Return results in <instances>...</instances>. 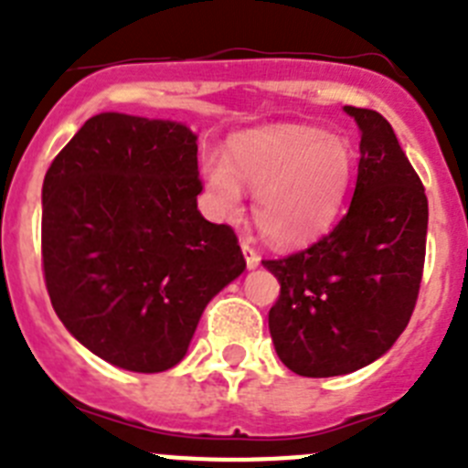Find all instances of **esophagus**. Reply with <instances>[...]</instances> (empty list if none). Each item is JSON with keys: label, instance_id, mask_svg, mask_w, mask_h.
Returning <instances> with one entry per match:
<instances>
[{"label": "esophagus", "instance_id": "34e87169", "mask_svg": "<svg viewBox=\"0 0 468 468\" xmlns=\"http://www.w3.org/2000/svg\"><path fill=\"white\" fill-rule=\"evenodd\" d=\"M241 250H243V258H246V267H248V270H255V267H258V264H260V255L255 253V248L250 246V243H248V241H243L241 243Z\"/></svg>", "mask_w": 468, "mask_h": 468}]
</instances>
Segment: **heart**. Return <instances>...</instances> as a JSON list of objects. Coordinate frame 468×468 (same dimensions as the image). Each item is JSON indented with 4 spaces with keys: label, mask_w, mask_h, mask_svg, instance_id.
I'll return each mask as SVG.
<instances>
[{
    "label": "heart",
    "mask_w": 468,
    "mask_h": 468,
    "mask_svg": "<svg viewBox=\"0 0 468 468\" xmlns=\"http://www.w3.org/2000/svg\"><path fill=\"white\" fill-rule=\"evenodd\" d=\"M201 173L220 218H237L241 187L255 189L260 234L276 246H302L337 220L356 176V154L349 140L324 128L276 123L237 133L225 156H206Z\"/></svg>",
    "instance_id": "1"
}]
</instances>
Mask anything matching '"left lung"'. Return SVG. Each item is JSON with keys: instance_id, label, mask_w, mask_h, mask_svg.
I'll list each match as a JSON object with an SVG mask.
<instances>
[{"instance_id": "left-lung-1", "label": "left lung", "mask_w": 468, "mask_h": 468, "mask_svg": "<svg viewBox=\"0 0 468 468\" xmlns=\"http://www.w3.org/2000/svg\"><path fill=\"white\" fill-rule=\"evenodd\" d=\"M361 131L349 210L330 234L281 260H264L281 295L270 333L283 366L335 378L370 366L403 333L420 292L429 204L387 119L346 105Z\"/></svg>"}]
</instances>
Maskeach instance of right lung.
Listing matches in <instances>:
<instances>
[{
    "mask_svg": "<svg viewBox=\"0 0 468 468\" xmlns=\"http://www.w3.org/2000/svg\"><path fill=\"white\" fill-rule=\"evenodd\" d=\"M197 135L102 112L41 187L48 297L74 340L131 373L183 361L206 304L246 270L237 234L198 213Z\"/></svg>",
    "mask_w": 468,
    "mask_h": 468,
    "instance_id": "obj_1",
    "label": "right lung"
}]
</instances>
